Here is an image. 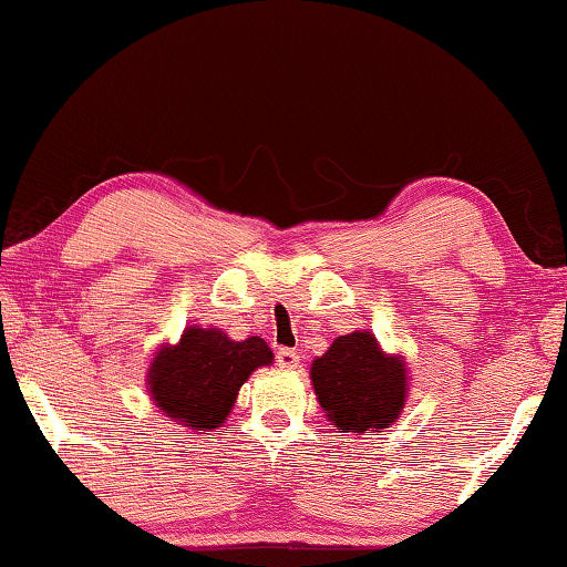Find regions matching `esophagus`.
<instances>
[{
  "mask_svg": "<svg viewBox=\"0 0 567 567\" xmlns=\"http://www.w3.org/2000/svg\"><path fill=\"white\" fill-rule=\"evenodd\" d=\"M277 365L285 368V371H292V368L300 365V353L292 348H280L277 350Z\"/></svg>",
  "mask_w": 567,
  "mask_h": 567,
  "instance_id": "34e87169",
  "label": "esophagus"
}]
</instances>
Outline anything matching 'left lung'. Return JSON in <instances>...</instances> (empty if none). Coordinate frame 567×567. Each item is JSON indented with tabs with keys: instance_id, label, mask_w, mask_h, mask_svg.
<instances>
[{
	"instance_id": "8db88e82",
	"label": "left lung",
	"mask_w": 567,
	"mask_h": 567,
	"mask_svg": "<svg viewBox=\"0 0 567 567\" xmlns=\"http://www.w3.org/2000/svg\"><path fill=\"white\" fill-rule=\"evenodd\" d=\"M310 379L328 419L340 431L385 429L406 401V368L385 355L371 332L332 340L326 355L312 361Z\"/></svg>"
}]
</instances>
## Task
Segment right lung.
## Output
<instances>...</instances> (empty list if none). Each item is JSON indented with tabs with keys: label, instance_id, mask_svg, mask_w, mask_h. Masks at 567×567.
Segmentation results:
<instances>
[{
	"label": "right lung",
	"instance_id": "right-lung-1",
	"mask_svg": "<svg viewBox=\"0 0 567 567\" xmlns=\"http://www.w3.org/2000/svg\"><path fill=\"white\" fill-rule=\"evenodd\" d=\"M272 363L262 338L229 340L217 328H188L182 343L158 350L148 371L156 406L196 431L227 421L237 391L259 365Z\"/></svg>",
	"mask_w": 567,
	"mask_h": 567
}]
</instances>
